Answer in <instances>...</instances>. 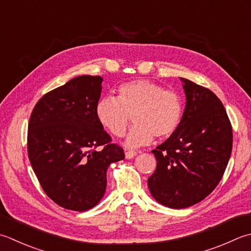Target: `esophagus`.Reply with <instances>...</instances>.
<instances>
[{
	"mask_svg": "<svg viewBox=\"0 0 251 251\" xmlns=\"http://www.w3.org/2000/svg\"><path fill=\"white\" fill-rule=\"evenodd\" d=\"M136 154H137V152H136V151H132V150H127V151L125 152L126 159H132Z\"/></svg>",
	"mask_w": 251,
	"mask_h": 251,
	"instance_id": "esophagus-1",
	"label": "esophagus"
}]
</instances>
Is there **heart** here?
<instances>
[{"mask_svg": "<svg viewBox=\"0 0 251 251\" xmlns=\"http://www.w3.org/2000/svg\"><path fill=\"white\" fill-rule=\"evenodd\" d=\"M95 111L100 125L114 137L125 135L131 115L135 124L126 145L135 148L150 144L154 136L161 140L173 136L183 121L184 102L177 92L137 79L122 83L116 98H101Z\"/></svg>", "mask_w": 251, "mask_h": 251, "instance_id": "obj_1", "label": "heart"}]
</instances>
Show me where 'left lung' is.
I'll list each match as a JSON object with an SVG mask.
<instances>
[{
    "mask_svg": "<svg viewBox=\"0 0 251 251\" xmlns=\"http://www.w3.org/2000/svg\"><path fill=\"white\" fill-rule=\"evenodd\" d=\"M186 107L177 131L151 152L156 169L148 178L153 198L165 207L198 203L220 183L233 147V130L222 102L208 88L185 78Z\"/></svg>",
    "mask_w": 251,
    "mask_h": 251,
    "instance_id": "left-lung-1",
    "label": "left lung"
}]
</instances>
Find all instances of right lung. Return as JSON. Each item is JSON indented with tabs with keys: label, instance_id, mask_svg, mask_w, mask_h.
Returning <instances> with one entry per match:
<instances>
[{
	"label": "right lung",
	"instance_id": "add662e5",
	"mask_svg": "<svg viewBox=\"0 0 251 251\" xmlns=\"http://www.w3.org/2000/svg\"><path fill=\"white\" fill-rule=\"evenodd\" d=\"M102 78L83 75L46 93L28 124L27 150L44 193L60 207H95L106 188V171L124 150L98 122Z\"/></svg>",
	"mask_w": 251,
	"mask_h": 251
}]
</instances>
